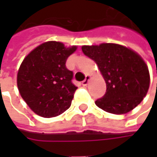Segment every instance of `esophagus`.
Masks as SVG:
<instances>
[{
  "label": "esophagus",
  "mask_w": 157,
  "mask_h": 157,
  "mask_svg": "<svg viewBox=\"0 0 157 157\" xmlns=\"http://www.w3.org/2000/svg\"><path fill=\"white\" fill-rule=\"evenodd\" d=\"M89 79H90V77H89V76H86V79L82 81V86H86L88 84V82H89Z\"/></svg>",
  "instance_id": "obj_1"
}]
</instances>
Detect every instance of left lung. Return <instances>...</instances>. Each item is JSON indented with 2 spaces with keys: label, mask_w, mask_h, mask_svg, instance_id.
Wrapping results in <instances>:
<instances>
[{
  "label": "left lung",
  "mask_w": 157,
  "mask_h": 157,
  "mask_svg": "<svg viewBox=\"0 0 157 157\" xmlns=\"http://www.w3.org/2000/svg\"><path fill=\"white\" fill-rule=\"evenodd\" d=\"M82 52L97 63L106 84L105 95L95 101L100 108L123 114L142 102L150 78L147 64L136 52L116 44L82 46Z\"/></svg>",
  "instance_id": "left-lung-1"
}]
</instances>
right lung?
Segmentation results:
<instances>
[{
  "label": "right lung",
  "instance_id": "obj_1",
  "mask_svg": "<svg viewBox=\"0 0 157 157\" xmlns=\"http://www.w3.org/2000/svg\"><path fill=\"white\" fill-rule=\"evenodd\" d=\"M77 46L66 48L60 42L50 41L34 49L21 63L17 86L30 109L44 118L57 116L71 104L77 90L73 72L65 63Z\"/></svg>",
  "mask_w": 157,
  "mask_h": 157
}]
</instances>
